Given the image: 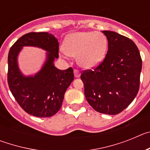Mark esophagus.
<instances>
[{"mask_svg": "<svg viewBox=\"0 0 150 150\" xmlns=\"http://www.w3.org/2000/svg\"><path fill=\"white\" fill-rule=\"evenodd\" d=\"M74 76H75V77H79V76H80V73L76 69H74Z\"/></svg>", "mask_w": 150, "mask_h": 150, "instance_id": "34e87169", "label": "esophagus"}]
</instances>
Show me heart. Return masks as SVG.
Here are the masks:
<instances>
[{"label": "heart", "mask_w": 150, "mask_h": 150, "mask_svg": "<svg viewBox=\"0 0 150 150\" xmlns=\"http://www.w3.org/2000/svg\"><path fill=\"white\" fill-rule=\"evenodd\" d=\"M107 39L95 31H82L71 34L64 43L66 55L76 57L80 67L91 69L98 66L105 58Z\"/></svg>", "instance_id": "heart-1"}]
</instances>
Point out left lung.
I'll return each mask as SVG.
<instances>
[{
    "instance_id": "obj_1",
    "label": "left lung",
    "mask_w": 150,
    "mask_h": 150,
    "mask_svg": "<svg viewBox=\"0 0 150 150\" xmlns=\"http://www.w3.org/2000/svg\"><path fill=\"white\" fill-rule=\"evenodd\" d=\"M102 32L108 41L105 59L94 70L83 71L80 78L90 106L100 113L116 115L138 92L142 59L132 40L113 31Z\"/></svg>"
}]
</instances>
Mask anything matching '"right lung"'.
I'll list each match as a JSON object with an SVG mask.
<instances>
[{
	"label": "right lung",
	"instance_id": "right-lung-1",
	"mask_svg": "<svg viewBox=\"0 0 150 150\" xmlns=\"http://www.w3.org/2000/svg\"><path fill=\"white\" fill-rule=\"evenodd\" d=\"M37 46L46 50L47 61L34 76L25 77L19 71L17 57L23 46ZM59 43L47 32H30L22 36L11 46L8 54L7 82L19 106L28 114L50 117L62 107L66 90L74 80L72 67L59 70L54 66L59 58Z\"/></svg>",
	"mask_w": 150,
	"mask_h": 150
}]
</instances>
